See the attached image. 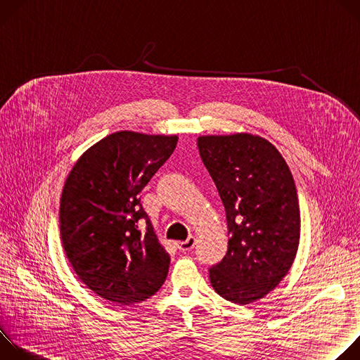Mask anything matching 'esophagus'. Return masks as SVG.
<instances>
[{
  "label": "esophagus",
  "mask_w": 360,
  "mask_h": 360,
  "mask_svg": "<svg viewBox=\"0 0 360 360\" xmlns=\"http://www.w3.org/2000/svg\"><path fill=\"white\" fill-rule=\"evenodd\" d=\"M176 246H178V249L179 250H191L193 246H195V238L193 236H189L188 239H185V240H179V242H176Z\"/></svg>",
  "instance_id": "34e87169"
}]
</instances>
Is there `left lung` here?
<instances>
[{
	"label": "left lung",
	"instance_id": "left-lung-1",
	"mask_svg": "<svg viewBox=\"0 0 360 360\" xmlns=\"http://www.w3.org/2000/svg\"><path fill=\"white\" fill-rule=\"evenodd\" d=\"M199 155L224 202L228 252L210 269L224 299L248 304L275 289L289 272L300 236L293 176L279 150L250 134L198 138Z\"/></svg>",
	"mask_w": 360,
	"mask_h": 360
}]
</instances>
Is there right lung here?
<instances>
[{"label": "right lung", "instance_id": "right-lung-1", "mask_svg": "<svg viewBox=\"0 0 360 360\" xmlns=\"http://www.w3.org/2000/svg\"><path fill=\"white\" fill-rule=\"evenodd\" d=\"M176 142V135L114 132L86 149L65 181L60 231L67 258L81 282L110 302H142L167 279L169 255L153 232L139 192Z\"/></svg>", "mask_w": 360, "mask_h": 360}]
</instances>
